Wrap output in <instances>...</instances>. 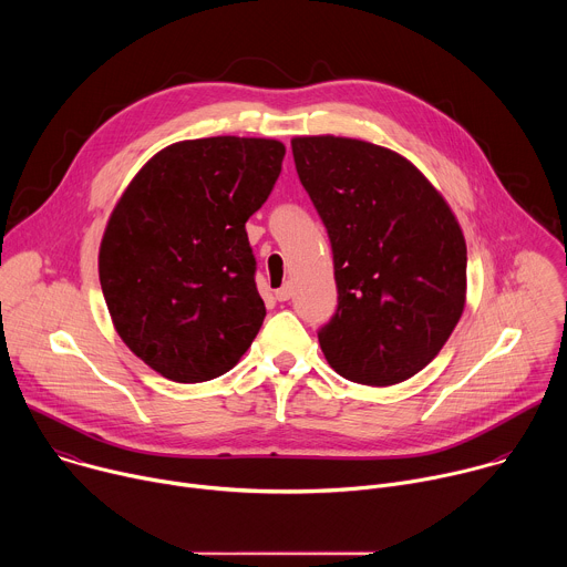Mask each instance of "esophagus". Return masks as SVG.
Returning a JSON list of instances; mask_svg holds the SVG:
<instances>
[{"mask_svg":"<svg viewBox=\"0 0 567 567\" xmlns=\"http://www.w3.org/2000/svg\"><path fill=\"white\" fill-rule=\"evenodd\" d=\"M291 293H293V285H291V282H285L280 289H276V298H278L280 302L289 300V298H291Z\"/></svg>","mask_w":567,"mask_h":567,"instance_id":"1","label":"esophagus"}]
</instances>
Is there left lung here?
<instances>
[{"mask_svg":"<svg viewBox=\"0 0 567 567\" xmlns=\"http://www.w3.org/2000/svg\"><path fill=\"white\" fill-rule=\"evenodd\" d=\"M302 188L328 228L337 311L320 350L346 379L392 385L426 368L464 309L466 245L426 177L392 150L298 136Z\"/></svg>","mask_w":567,"mask_h":567,"instance_id":"8db88e82","label":"left lung"}]
</instances>
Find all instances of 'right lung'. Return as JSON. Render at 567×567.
<instances>
[{"label":"right lung","instance_id":"obj_1","mask_svg":"<svg viewBox=\"0 0 567 567\" xmlns=\"http://www.w3.org/2000/svg\"><path fill=\"white\" fill-rule=\"evenodd\" d=\"M285 158L274 138L182 141L152 156L105 228L101 287L114 328L152 370L179 383L228 372L262 328L247 219Z\"/></svg>","mask_w":567,"mask_h":567}]
</instances>
